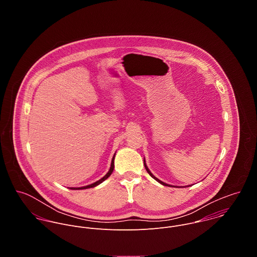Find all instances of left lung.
I'll list each match as a JSON object with an SVG mask.
<instances>
[{
	"label": "left lung",
	"mask_w": 257,
	"mask_h": 257,
	"mask_svg": "<svg viewBox=\"0 0 257 257\" xmlns=\"http://www.w3.org/2000/svg\"><path fill=\"white\" fill-rule=\"evenodd\" d=\"M145 167H146V169H147V173H148V174H149V175H150L152 178H154V179H155L157 182H159V183L162 184V185H164V186H169V187H170V185H168V184L164 183V182L160 181V180H159V179H157V178H156L154 175H152V173L149 171V169H148V167H147V164H146V160H145Z\"/></svg>",
	"instance_id": "left-lung-1"
}]
</instances>
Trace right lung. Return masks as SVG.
<instances>
[{
    "label": "right lung",
    "mask_w": 257,
    "mask_h": 257,
    "mask_svg": "<svg viewBox=\"0 0 257 257\" xmlns=\"http://www.w3.org/2000/svg\"><path fill=\"white\" fill-rule=\"evenodd\" d=\"M113 159H114V155H113V157H112V159H111V163H110V170H109V172L102 178V179H100L99 181H97V182H95V183L91 184V185H88V186H85V187H81V188H70V189H72V190H80V189H88V188H93V187H95V186H97V185H99V184L102 183L103 181H105L108 177H110V174H111V172H112V170H113V167H114V164H113Z\"/></svg>",
    "instance_id": "right-lung-1"
}]
</instances>
